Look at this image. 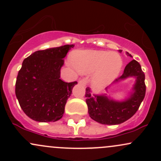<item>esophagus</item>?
Returning <instances> with one entry per match:
<instances>
[{"label":"esophagus","instance_id":"34e87169","mask_svg":"<svg viewBox=\"0 0 161 161\" xmlns=\"http://www.w3.org/2000/svg\"><path fill=\"white\" fill-rule=\"evenodd\" d=\"M87 82H88V80H87L86 78L80 79H79V84L82 85L83 86H86Z\"/></svg>","mask_w":161,"mask_h":161}]
</instances>
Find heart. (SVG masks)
Wrapping results in <instances>:
<instances>
[{
    "mask_svg": "<svg viewBox=\"0 0 161 161\" xmlns=\"http://www.w3.org/2000/svg\"><path fill=\"white\" fill-rule=\"evenodd\" d=\"M73 66L79 73H94L92 82L96 86H104L114 81L120 73L123 61L116 53L107 51L78 50L70 56Z\"/></svg>",
    "mask_w": 161,
    "mask_h": 161,
    "instance_id": "1",
    "label": "heart"
}]
</instances>
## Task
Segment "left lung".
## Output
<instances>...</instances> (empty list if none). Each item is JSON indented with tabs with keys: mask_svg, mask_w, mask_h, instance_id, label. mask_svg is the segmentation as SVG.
Segmentation results:
<instances>
[{
	"mask_svg": "<svg viewBox=\"0 0 161 161\" xmlns=\"http://www.w3.org/2000/svg\"><path fill=\"white\" fill-rule=\"evenodd\" d=\"M119 51L121 53L122 50H119ZM126 53L128 56L132 57L129 53ZM129 77L136 78V83L132 88L133 92L123 101H115L105 95H92L91 89L86 88V101L88 114L92 119L101 124L117 125L128 120L136 114L145 97L146 86L145 74L140 64L135 60L125 66L123 75L116 79L113 84ZM108 88H106V90Z\"/></svg>",
	"mask_w": 161,
	"mask_h": 161,
	"instance_id": "1",
	"label": "left lung"
}]
</instances>
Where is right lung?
I'll return each mask as SVG.
<instances>
[{
    "instance_id": "right-lung-1",
    "label": "right lung",
    "mask_w": 161,
    "mask_h": 161,
    "mask_svg": "<svg viewBox=\"0 0 161 161\" xmlns=\"http://www.w3.org/2000/svg\"><path fill=\"white\" fill-rule=\"evenodd\" d=\"M74 45L37 51L23 60L16 82V96L22 110L38 122L61 119L66 101L77 82L60 79L64 58Z\"/></svg>"
}]
</instances>
